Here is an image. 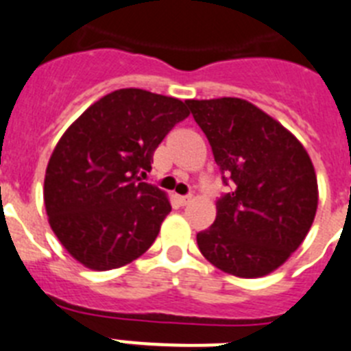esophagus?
<instances>
[{"label":"esophagus","mask_w":351,"mask_h":351,"mask_svg":"<svg viewBox=\"0 0 351 351\" xmlns=\"http://www.w3.org/2000/svg\"><path fill=\"white\" fill-rule=\"evenodd\" d=\"M191 199H193V194H185V196H178L180 205H187V203H191Z\"/></svg>","instance_id":"34e87169"}]
</instances>
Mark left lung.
Returning <instances> with one entry per match:
<instances>
[{"label": "left lung", "mask_w": 351, "mask_h": 351, "mask_svg": "<svg viewBox=\"0 0 351 351\" xmlns=\"http://www.w3.org/2000/svg\"><path fill=\"white\" fill-rule=\"evenodd\" d=\"M205 132L222 184L217 217L197 233V247L222 272L261 277L304 242L318 206L309 155L293 134L251 102L233 97L187 100Z\"/></svg>", "instance_id": "8db88e82"}]
</instances>
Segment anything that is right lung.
I'll list each match as a JSON object with an SVG mask.
<instances>
[{
  "label": "right lung",
  "instance_id": "right-lung-1",
  "mask_svg": "<svg viewBox=\"0 0 351 351\" xmlns=\"http://www.w3.org/2000/svg\"><path fill=\"white\" fill-rule=\"evenodd\" d=\"M187 102L139 88L102 97L70 125L49 158L44 201L63 247L93 270L123 267L148 251L171 212L139 175Z\"/></svg>",
  "mask_w": 351,
  "mask_h": 351
}]
</instances>
